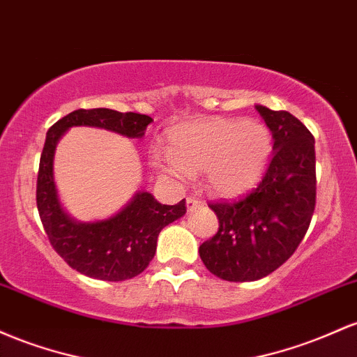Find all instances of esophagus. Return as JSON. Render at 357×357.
<instances>
[{"instance_id":"esophagus-1","label":"esophagus","mask_w":357,"mask_h":357,"mask_svg":"<svg viewBox=\"0 0 357 357\" xmlns=\"http://www.w3.org/2000/svg\"><path fill=\"white\" fill-rule=\"evenodd\" d=\"M200 204H202V200L197 199V197H192V195H190V197H187V209H189V211L197 209Z\"/></svg>"}]
</instances>
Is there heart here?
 <instances>
[{
  "label": "heart",
  "mask_w": 357,
  "mask_h": 357,
  "mask_svg": "<svg viewBox=\"0 0 357 357\" xmlns=\"http://www.w3.org/2000/svg\"><path fill=\"white\" fill-rule=\"evenodd\" d=\"M273 138L266 126L243 119L212 118L175 128L170 150H155L162 172L187 180L204 170L207 189L222 197L250 190L261 178Z\"/></svg>",
  "instance_id": "heart-1"
}]
</instances>
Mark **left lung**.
<instances>
[{
  "instance_id": "1",
  "label": "left lung",
  "mask_w": 357,
  "mask_h": 357,
  "mask_svg": "<svg viewBox=\"0 0 357 357\" xmlns=\"http://www.w3.org/2000/svg\"><path fill=\"white\" fill-rule=\"evenodd\" d=\"M256 109L273 133V157L250 194L209 204L219 229L199 248L207 270L227 282H255L282 266L302 243L315 209L314 136L288 111Z\"/></svg>"
}]
</instances>
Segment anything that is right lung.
<instances>
[{
  "mask_svg": "<svg viewBox=\"0 0 357 357\" xmlns=\"http://www.w3.org/2000/svg\"><path fill=\"white\" fill-rule=\"evenodd\" d=\"M150 123L146 114L96 107L72 111L47 131L37 178L38 214L52 248L79 273L104 282H123L142 273L153 259L160 231L185 214V199L165 206L148 192H138L113 218L74 221L60 207L54 183L55 145L72 126L104 128L128 138H142Z\"/></svg>",
  "mask_w": 357,
  "mask_h": 357,
  "instance_id": "1",
  "label": "right lung"
}]
</instances>
